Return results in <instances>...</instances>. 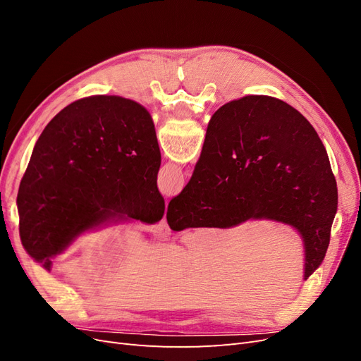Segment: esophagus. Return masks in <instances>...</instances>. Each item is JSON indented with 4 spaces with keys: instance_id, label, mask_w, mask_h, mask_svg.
<instances>
[{
    "instance_id": "1",
    "label": "esophagus",
    "mask_w": 361,
    "mask_h": 361,
    "mask_svg": "<svg viewBox=\"0 0 361 361\" xmlns=\"http://www.w3.org/2000/svg\"><path fill=\"white\" fill-rule=\"evenodd\" d=\"M154 233L159 239H166V238H169L171 235V231H170V227H169V224L166 221V218H162V220L155 226Z\"/></svg>"
}]
</instances>
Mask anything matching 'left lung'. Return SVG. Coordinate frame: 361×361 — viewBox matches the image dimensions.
I'll return each instance as SVG.
<instances>
[{"instance_id": "1", "label": "left lung", "mask_w": 361, "mask_h": 361, "mask_svg": "<svg viewBox=\"0 0 361 361\" xmlns=\"http://www.w3.org/2000/svg\"><path fill=\"white\" fill-rule=\"evenodd\" d=\"M152 116L122 96L68 105L43 129L18 191L19 235L43 268L80 236L117 221L158 223L166 203Z\"/></svg>"}]
</instances>
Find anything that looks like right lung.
<instances>
[{
  "instance_id": "add662e5",
  "label": "right lung",
  "mask_w": 361,
  "mask_h": 361,
  "mask_svg": "<svg viewBox=\"0 0 361 361\" xmlns=\"http://www.w3.org/2000/svg\"><path fill=\"white\" fill-rule=\"evenodd\" d=\"M337 185L319 135L300 111L272 96H244L214 113L190 182L167 207L171 231L231 228L271 220L295 228L304 280L325 257Z\"/></svg>"
}]
</instances>
